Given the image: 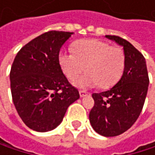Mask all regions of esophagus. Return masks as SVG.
Wrapping results in <instances>:
<instances>
[{
  "mask_svg": "<svg viewBox=\"0 0 155 155\" xmlns=\"http://www.w3.org/2000/svg\"><path fill=\"white\" fill-rule=\"evenodd\" d=\"M79 93H80V97H85V96L88 95V93H87L86 91H84V90H80Z\"/></svg>",
  "mask_w": 155,
  "mask_h": 155,
  "instance_id": "esophagus-1",
  "label": "esophagus"
}]
</instances>
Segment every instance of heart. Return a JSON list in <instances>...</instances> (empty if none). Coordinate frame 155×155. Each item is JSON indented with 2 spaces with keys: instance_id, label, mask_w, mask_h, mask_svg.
Returning a JSON list of instances; mask_svg holds the SVG:
<instances>
[{
  "instance_id": "1",
  "label": "heart",
  "mask_w": 155,
  "mask_h": 155,
  "mask_svg": "<svg viewBox=\"0 0 155 155\" xmlns=\"http://www.w3.org/2000/svg\"><path fill=\"white\" fill-rule=\"evenodd\" d=\"M73 53L61 51L58 64L70 81H74L84 71L87 73L76 82L81 88H109L115 84L123 75L126 57L119 46H110L107 41L87 39L76 41Z\"/></svg>"
}]
</instances>
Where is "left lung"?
Here are the masks:
<instances>
[{"label":"left lung","mask_w":155,"mask_h":155,"mask_svg":"<svg viewBox=\"0 0 155 155\" xmlns=\"http://www.w3.org/2000/svg\"><path fill=\"white\" fill-rule=\"evenodd\" d=\"M106 38L123 47L126 65L114 87L92 95L95 104L89 121L97 134L115 137L129 129L139 118L148 92L149 76L144 57L129 41L114 35Z\"/></svg>","instance_id":"1"}]
</instances>
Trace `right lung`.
Returning <instances> with one entry per match:
<instances>
[{
	"label": "right lung",
	"instance_id": "obj_1",
	"mask_svg": "<svg viewBox=\"0 0 155 155\" xmlns=\"http://www.w3.org/2000/svg\"><path fill=\"white\" fill-rule=\"evenodd\" d=\"M73 32L41 34L17 53L10 71L11 93L25 124L37 132L58 127L68 107L80 97L61 71L58 57Z\"/></svg>",
	"mask_w": 155,
	"mask_h": 155
}]
</instances>
